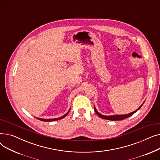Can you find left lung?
Returning a JSON list of instances; mask_svg holds the SVG:
<instances>
[{
	"mask_svg": "<svg viewBox=\"0 0 160 160\" xmlns=\"http://www.w3.org/2000/svg\"><path fill=\"white\" fill-rule=\"evenodd\" d=\"M142 106V104L138 109L137 110L134 111V112H132V113H129V114H127V115H111V116H105V115H102V114L99 113L97 111V110H96V108H95V106H94V110H95L96 113L100 117V118H102V119H107V120H110V121H121V120H123V119H126V118H128V117H130L131 115H132L133 114L135 113L138 110H139V109L141 108V107Z\"/></svg>",
	"mask_w": 160,
	"mask_h": 160,
	"instance_id": "obj_1",
	"label": "left lung"
}]
</instances>
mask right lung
<instances>
[{"label": "right lung", "instance_id": "obj_1", "mask_svg": "<svg viewBox=\"0 0 160 160\" xmlns=\"http://www.w3.org/2000/svg\"><path fill=\"white\" fill-rule=\"evenodd\" d=\"M69 112H67L65 115H64L63 116H62V117H59V118H56V119H40V118H36L38 119H39V120H40V121H57V120H60V119H63V118H64V117L68 114V113H69Z\"/></svg>", "mask_w": 160, "mask_h": 160}]
</instances>
